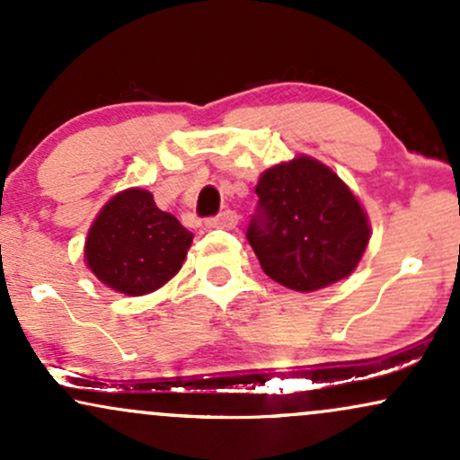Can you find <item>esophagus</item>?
<instances>
[{
  "label": "esophagus",
  "mask_w": 460,
  "mask_h": 460,
  "mask_svg": "<svg viewBox=\"0 0 460 460\" xmlns=\"http://www.w3.org/2000/svg\"><path fill=\"white\" fill-rule=\"evenodd\" d=\"M237 214L235 212H231V209H225V212H220L218 216H216V218H209L208 225L209 229H234V226L237 225Z\"/></svg>",
  "instance_id": "34e87169"
}]
</instances>
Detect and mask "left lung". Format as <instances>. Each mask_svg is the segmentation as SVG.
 I'll return each mask as SVG.
<instances>
[{"instance_id":"obj_1","label":"left lung","mask_w":460,"mask_h":460,"mask_svg":"<svg viewBox=\"0 0 460 460\" xmlns=\"http://www.w3.org/2000/svg\"><path fill=\"white\" fill-rule=\"evenodd\" d=\"M255 192L260 214L246 237L272 281L315 292L358 266L372 235L367 214L326 164L309 155L274 164Z\"/></svg>"}]
</instances>
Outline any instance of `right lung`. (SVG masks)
Here are the masks:
<instances>
[{
  "label": "right lung",
  "mask_w": 460,
  "mask_h": 460,
  "mask_svg": "<svg viewBox=\"0 0 460 460\" xmlns=\"http://www.w3.org/2000/svg\"><path fill=\"white\" fill-rule=\"evenodd\" d=\"M192 237L175 216L157 208L151 192L128 188L93 220L84 260L110 289L145 296L181 270Z\"/></svg>",
  "instance_id": "obj_1"
}]
</instances>
